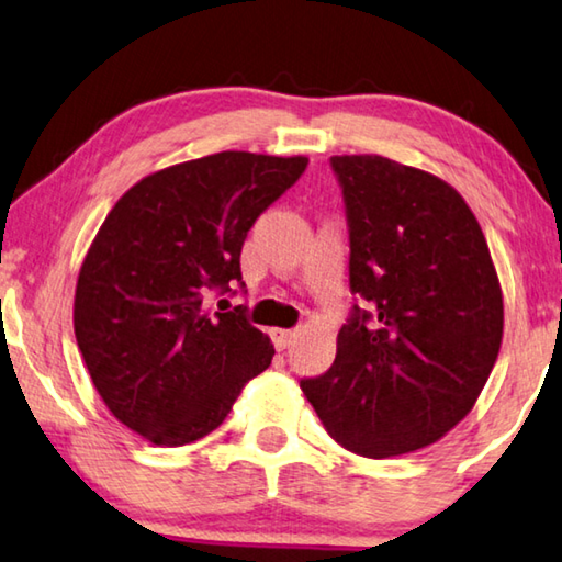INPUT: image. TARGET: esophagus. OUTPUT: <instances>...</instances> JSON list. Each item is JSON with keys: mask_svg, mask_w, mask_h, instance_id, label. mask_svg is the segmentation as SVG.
Instances as JSON below:
<instances>
[{"mask_svg": "<svg viewBox=\"0 0 562 562\" xmlns=\"http://www.w3.org/2000/svg\"><path fill=\"white\" fill-rule=\"evenodd\" d=\"M271 338H273V346L279 348V351H286V348L293 344V338H296V330L273 328V330H271Z\"/></svg>", "mask_w": 562, "mask_h": 562, "instance_id": "34e87169", "label": "esophagus"}]
</instances>
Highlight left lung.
Here are the masks:
<instances>
[{
  "instance_id": "1",
  "label": "left lung",
  "mask_w": 562,
  "mask_h": 562,
  "mask_svg": "<svg viewBox=\"0 0 562 562\" xmlns=\"http://www.w3.org/2000/svg\"><path fill=\"white\" fill-rule=\"evenodd\" d=\"M351 238L336 361L301 389L328 436L363 458L443 438L475 406L503 341V291L481 224L434 173L379 154L330 156Z\"/></svg>"
}]
</instances>
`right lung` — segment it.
<instances>
[{"label":"right lung","mask_w":562,"mask_h":562,"mask_svg":"<svg viewBox=\"0 0 562 562\" xmlns=\"http://www.w3.org/2000/svg\"><path fill=\"white\" fill-rule=\"evenodd\" d=\"M306 156L218 151L136 181L81 263L74 336L101 401L154 446L218 428L244 385L271 366V338L211 293L241 283V246L299 181Z\"/></svg>","instance_id":"right-lung-1"}]
</instances>
